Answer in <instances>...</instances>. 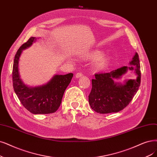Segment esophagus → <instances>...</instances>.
<instances>
[{"label": "esophagus", "instance_id": "1", "mask_svg": "<svg viewBox=\"0 0 157 157\" xmlns=\"http://www.w3.org/2000/svg\"><path fill=\"white\" fill-rule=\"evenodd\" d=\"M75 78H79L80 77L83 76V74L81 73V72H78V73H77L76 74H75Z\"/></svg>", "mask_w": 157, "mask_h": 157}]
</instances>
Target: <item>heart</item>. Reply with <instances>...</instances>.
Segmentation results:
<instances>
[{"instance_id":"1","label":"heart","mask_w":157,"mask_h":157,"mask_svg":"<svg viewBox=\"0 0 157 157\" xmlns=\"http://www.w3.org/2000/svg\"><path fill=\"white\" fill-rule=\"evenodd\" d=\"M101 55V52L94 50L87 52L82 56L83 59L91 60L94 59L97 57L98 58L95 59L93 64H92V68L96 72H100L103 71L108 66L109 63V57L107 55Z\"/></svg>"}]
</instances>
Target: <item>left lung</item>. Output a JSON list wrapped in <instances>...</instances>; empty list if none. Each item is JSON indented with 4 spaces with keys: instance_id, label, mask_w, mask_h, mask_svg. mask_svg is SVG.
Masks as SVG:
<instances>
[{
    "instance_id": "8db88e82",
    "label": "left lung",
    "mask_w": 157,
    "mask_h": 157,
    "mask_svg": "<svg viewBox=\"0 0 157 157\" xmlns=\"http://www.w3.org/2000/svg\"><path fill=\"white\" fill-rule=\"evenodd\" d=\"M130 65L122 67L109 73L95 74L92 79V90L89 96L90 106L96 113L107 114L118 113L125 108L132 100L140 85L141 72L140 60L137 53L133 57ZM128 69L134 70L136 80H126L124 84L114 82Z\"/></svg>"
}]
</instances>
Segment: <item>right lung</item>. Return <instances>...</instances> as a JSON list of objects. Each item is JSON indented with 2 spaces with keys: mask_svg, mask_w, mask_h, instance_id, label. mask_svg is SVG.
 <instances>
[{
  "mask_svg": "<svg viewBox=\"0 0 157 157\" xmlns=\"http://www.w3.org/2000/svg\"><path fill=\"white\" fill-rule=\"evenodd\" d=\"M36 38L32 37L17 50L13 66V86L15 94L22 105L34 114H50L59 109L66 89L71 82L72 73L55 75L47 83L36 87L26 85L20 78L19 72V57L23 50L33 44Z\"/></svg>",
  "mask_w": 157,
  "mask_h": 157,
  "instance_id": "add662e5",
  "label": "right lung"
}]
</instances>
